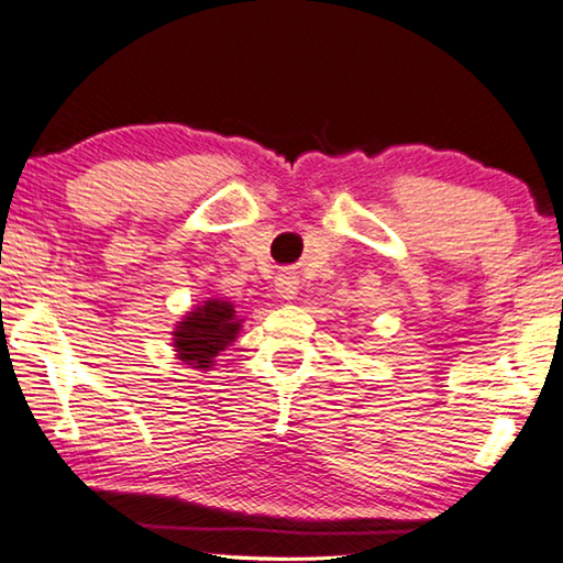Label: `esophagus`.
<instances>
[{"label": "esophagus", "mask_w": 563, "mask_h": 563, "mask_svg": "<svg viewBox=\"0 0 563 563\" xmlns=\"http://www.w3.org/2000/svg\"><path fill=\"white\" fill-rule=\"evenodd\" d=\"M276 291H279L282 299H294V297H297V291H299L297 274H294V272L279 274V279H276Z\"/></svg>", "instance_id": "esophagus-1"}]
</instances>
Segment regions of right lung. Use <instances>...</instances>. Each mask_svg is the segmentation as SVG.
<instances>
[{
	"label": "right lung",
	"mask_w": 563,
	"mask_h": 563,
	"mask_svg": "<svg viewBox=\"0 0 563 563\" xmlns=\"http://www.w3.org/2000/svg\"><path fill=\"white\" fill-rule=\"evenodd\" d=\"M241 330V319L236 317L231 301L209 299L201 307L180 319L173 332V347L178 352V360L194 369H211L213 357L223 352L236 340Z\"/></svg>",
	"instance_id": "obj_1"
}]
</instances>
